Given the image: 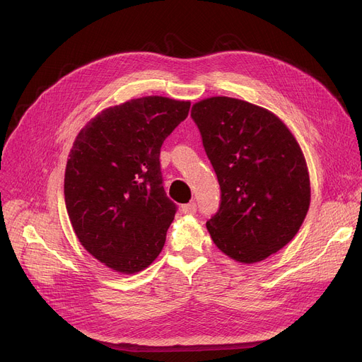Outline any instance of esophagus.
<instances>
[{
  "label": "esophagus",
  "instance_id": "obj_1",
  "mask_svg": "<svg viewBox=\"0 0 362 362\" xmlns=\"http://www.w3.org/2000/svg\"><path fill=\"white\" fill-rule=\"evenodd\" d=\"M180 211L183 214H195L197 213V204L195 202H189L180 206Z\"/></svg>",
  "mask_w": 362,
  "mask_h": 362
}]
</instances>
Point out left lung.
<instances>
[{"label": "left lung", "mask_w": 362, "mask_h": 362, "mask_svg": "<svg viewBox=\"0 0 362 362\" xmlns=\"http://www.w3.org/2000/svg\"><path fill=\"white\" fill-rule=\"evenodd\" d=\"M208 158L221 189V204L206 221L217 248L255 264L288 245L311 201L305 157L289 127L274 112L230 97L192 105Z\"/></svg>", "instance_id": "left-lung-1"}]
</instances>
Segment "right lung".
Here are the masks:
<instances>
[{"instance_id":"add662e5","label":"right lung","mask_w":362,"mask_h":362,"mask_svg":"<svg viewBox=\"0 0 362 362\" xmlns=\"http://www.w3.org/2000/svg\"><path fill=\"white\" fill-rule=\"evenodd\" d=\"M191 103L142 97L108 107L78 133L64 201L83 248L122 274L145 270L164 246L176 205L164 192L160 149Z\"/></svg>"}]
</instances>
